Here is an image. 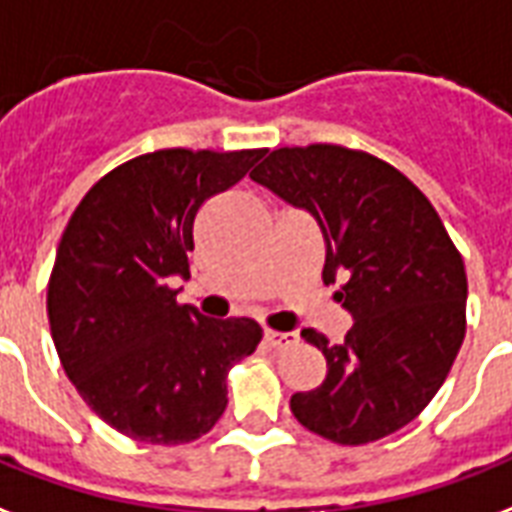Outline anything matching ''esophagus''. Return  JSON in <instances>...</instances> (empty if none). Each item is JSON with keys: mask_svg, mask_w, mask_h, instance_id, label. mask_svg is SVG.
Instances as JSON below:
<instances>
[{"mask_svg": "<svg viewBox=\"0 0 512 512\" xmlns=\"http://www.w3.org/2000/svg\"><path fill=\"white\" fill-rule=\"evenodd\" d=\"M265 346H271V349H287L295 343V335L290 333H279V330H265L263 333Z\"/></svg>", "mask_w": 512, "mask_h": 512, "instance_id": "esophagus-1", "label": "esophagus"}]
</instances>
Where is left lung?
<instances>
[{
  "instance_id": "obj_1",
  "label": "left lung",
  "mask_w": 512,
  "mask_h": 512,
  "mask_svg": "<svg viewBox=\"0 0 512 512\" xmlns=\"http://www.w3.org/2000/svg\"><path fill=\"white\" fill-rule=\"evenodd\" d=\"M249 177L300 206L325 236V284L354 317L343 343L303 330L325 381L295 392V419L341 446L411 424L438 395L464 341L467 273L427 195L395 166L341 144L279 147Z\"/></svg>"
}]
</instances>
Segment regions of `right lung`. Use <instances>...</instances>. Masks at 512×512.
<instances>
[{
  "label": "right lung",
  "instance_id": "right-lung-1",
  "mask_svg": "<svg viewBox=\"0 0 512 512\" xmlns=\"http://www.w3.org/2000/svg\"><path fill=\"white\" fill-rule=\"evenodd\" d=\"M265 150H155L96 182L69 217L48 282L58 360L88 408L150 446L201 438L228 405V370L263 338L255 319L179 306L193 222Z\"/></svg>",
  "mask_w": 512,
  "mask_h": 512
}]
</instances>
